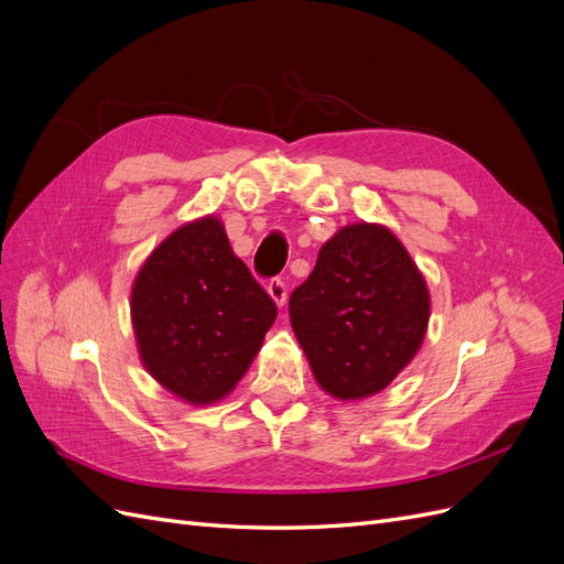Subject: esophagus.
<instances>
[{"label": "esophagus", "mask_w": 564, "mask_h": 564, "mask_svg": "<svg viewBox=\"0 0 564 564\" xmlns=\"http://www.w3.org/2000/svg\"><path fill=\"white\" fill-rule=\"evenodd\" d=\"M268 294H270V299L275 301L280 308L284 305V301H286V282L282 280V278H275V280H270L268 282Z\"/></svg>", "instance_id": "1"}]
</instances>
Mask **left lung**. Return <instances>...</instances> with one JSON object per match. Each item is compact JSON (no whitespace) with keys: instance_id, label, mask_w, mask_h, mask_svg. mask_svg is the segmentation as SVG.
I'll return each instance as SVG.
<instances>
[{"instance_id":"8db88e82","label":"left lung","mask_w":564,"mask_h":564,"mask_svg":"<svg viewBox=\"0 0 564 564\" xmlns=\"http://www.w3.org/2000/svg\"><path fill=\"white\" fill-rule=\"evenodd\" d=\"M317 383L338 400L377 395L412 362L431 317L421 270L383 226L340 228L289 299Z\"/></svg>"}]
</instances>
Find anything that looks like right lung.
Listing matches in <instances>:
<instances>
[{
    "label": "right lung",
    "instance_id": "right-lung-1",
    "mask_svg": "<svg viewBox=\"0 0 564 564\" xmlns=\"http://www.w3.org/2000/svg\"><path fill=\"white\" fill-rule=\"evenodd\" d=\"M275 317V301L232 253L216 216L169 235L131 289V319L145 369L191 404L228 395Z\"/></svg>",
    "mask_w": 564,
    "mask_h": 564
}]
</instances>
